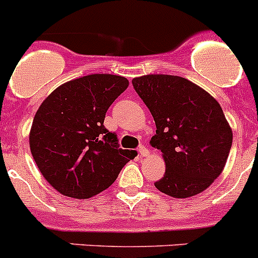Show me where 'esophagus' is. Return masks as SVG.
Returning a JSON list of instances; mask_svg holds the SVG:
<instances>
[{
    "label": "esophagus",
    "instance_id": "1",
    "mask_svg": "<svg viewBox=\"0 0 258 258\" xmlns=\"http://www.w3.org/2000/svg\"><path fill=\"white\" fill-rule=\"evenodd\" d=\"M138 152H140L141 156H147V155H149V150L146 149L145 145H141L140 147H138Z\"/></svg>",
    "mask_w": 258,
    "mask_h": 258
}]
</instances>
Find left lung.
Here are the masks:
<instances>
[{
	"mask_svg": "<svg viewBox=\"0 0 258 258\" xmlns=\"http://www.w3.org/2000/svg\"><path fill=\"white\" fill-rule=\"evenodd\" d=\"M132 84L156 124L152 147L165 160V174L155 187L173 198H190L209 187L222 172L232 145L220 103L179 76L146 75Z\"/></svg>",
	"mask_w": 258,
	"mask_h": 258,
	"instance_id": "obj_1",
	"label": "left lung"
}]
</instances>
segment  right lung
<instances>
[{
	"instance_id": "right-lung-1",
	"label": "right lung",
	"mask_w": 258,
	"mask_h": 258,
	"mask_svg": "<svg viewBox=\"0 0 258 258\" xmlns=\"http://www.w3.org/2000/svg\"><path fill=\"white\" fill-rule=\"evenodd\" d=\"M129 85L116 75H89L56 88L36 112L32 156L60 194L88 199L108 188L136 150H122L103 125L107 109Z\"/></svg>"
}]
</instances>
